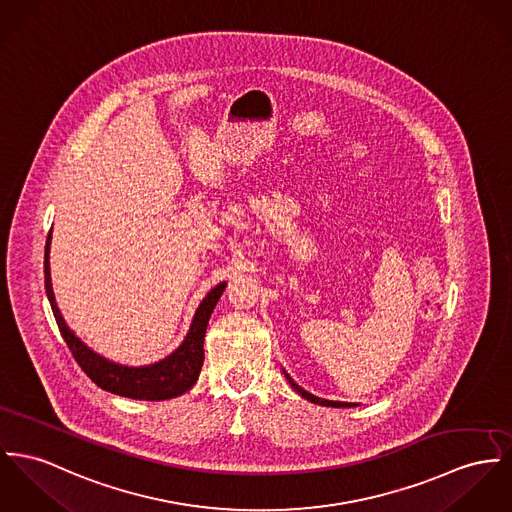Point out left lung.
Masks as SVG:
<instances>
[{
    "mask_svg": "<svg viewBox=\"0 0 512 512\" xmlns=\"http://www.w3.org/2000/svg\"><path fill=\"white\" fill-rule=\"evenodd\" d=\"M284 376H286V380H288V384L298 392V394L302 395V397H306L308 401H312V403H317V405H323V407H356L358 403H347V401H331V399H321V397H315L314 394H310V392H306V390H302L286 372H284Z\"/></svg>",
    "mask_w": 512,
    "mask_h": 512,
    "instance_id": "obj_1",
    "label": "left lung"
}]
</instances>
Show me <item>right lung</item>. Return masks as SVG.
<instances>
[{
    "instance_id": "1",
    "label": "right lung",
    "mask_w": 512,
    "mask_h": 512,
    "mask_svg": "<svg viewBox=\"0 0 512 512\" xmlns=\"http://www.w3.org/2000/svg\"><path fill=\"white\" fill-rule=\"evenodd\" d=\"M50 239H52V230L46 237V247H44L46 296H48L50 308L54 312L58 329H60L68 349L74 354L81 370L91 378V382H95L105 392L130 397V399H146V401L171 399V397H177V395L191 390L197 384L198 374H200V368L204 362L202 345H204L206 325H208V319L226 288V282H220L218 286H214L206 294V298L200 302L185 341L173 353L150 366H136V368L122 366V364L111 362V360L93 353L91 349H87L74 335V331L66 325L64 317L56 306L54 292H52L50 261H48L50 259Z\"/></svg>"
}]
</instances>
